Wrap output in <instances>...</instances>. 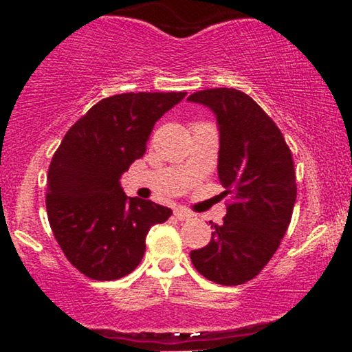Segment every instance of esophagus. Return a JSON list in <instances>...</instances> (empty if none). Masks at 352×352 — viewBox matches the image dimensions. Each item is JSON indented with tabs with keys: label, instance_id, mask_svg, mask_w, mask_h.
<instances>
[{
	"label": "esophagus",
	"instance_id": "34e87169",
	"mask_svg": "<svg viewBox=\"0 0 352 352\" xmlns=\"http://www.w3.org/2000/svg\"><path fill=\"white\" fill-rule=\"evenodd\" d=\"M173 215L179 218L180 221H188V220H192V218H193V213L188 212V210H185V208H175Z\"/></svg>",
	"mask_w": 352,
	"mask_h": 352
}]
</instances>
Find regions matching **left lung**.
Returning a JSON list of instances; mask_svg holds the SVG:
<instances>
[{
  "label": "left lung",
  "mask_w": 352,
  "mask_h": 352,
  "mask_svg": "<svg viewBox=\"0 0 352 352\" xmlns=\"http://www.w3.org/2000/svg\"><path fill=\"white\" fill-rule=\"evenodd\" d=\"M190 102L217 116L218 179L232 195L223 223H212L207 246L190 252L197 272L218 285L253 280L280 246L296 201L293 155L273 119L245 92L217 87Z\"/></svg>",
  "instance_id": "left-lung-1"
}]
</instances>
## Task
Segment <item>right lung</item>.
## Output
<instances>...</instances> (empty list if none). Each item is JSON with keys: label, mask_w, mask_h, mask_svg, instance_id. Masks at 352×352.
<instances>
[{"label": "right lung", "mask_w": 352, "mask_h": 352, "mask_svg": "<svg viewBox=\"0 0 352 352\" xmlns=\"http://www.w3.org/2000/svg\"><path fill=\"white\" fill-rule=\"evenodd\" d=\"M187 92H127L99 100L64 135L47 170L46 210L74 268L98 281L132 273L145 236L172 210L127 197L120 177L147 148L153 125Z\"/></svg>", "instance_id": "right-lung-1"}]
</instances>
